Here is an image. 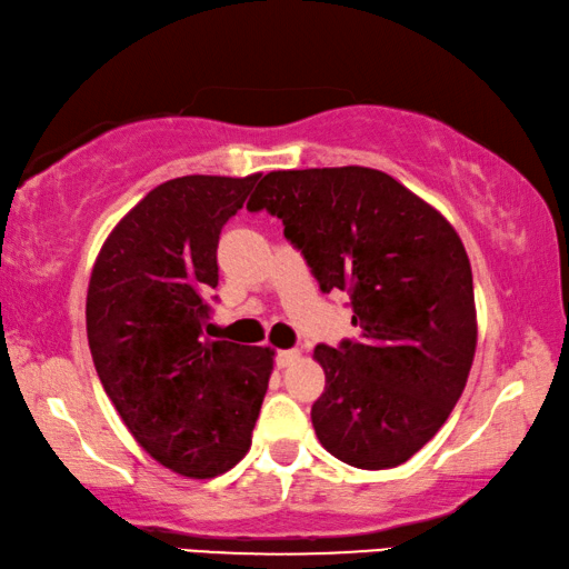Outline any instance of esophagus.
<instances>
[{"label": "esophagus", "instance_id": "34e87169", "mask_svg": "<svg viewBox=\"0 0 569 569\" xmlns=\"http://www.w3.org/2000/svg\"><path fill=\"white\" fill-rule=\"evenodd\" d=\"M299 359H301V351H299V349H283V351H278V367H281V369L296 365V362H299Z\"/></svg>", "mask_w": 569, "mask_h": 569}]
</instances>
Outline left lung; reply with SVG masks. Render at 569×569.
I'll list each match as a JSON object with an SVG mask.
<instances>
[{
  "mask_svg": "<svg viewBox=\"0 0 569 569\" xmlns=\"http://www.w3.org/2000/svg\"><path fill=\"white\" fill-rule=\"evenodd\" d=\"M248 210L283 220L323 293H351L359 339L313 349L327 375L311 408L319 443L365 471L405 463L456 408L479 339L453 224L369 167L268 171Z\"/></svg>",
  "mask_w": 569,
  "mask_h": 569,
  "instance_id": "1",
  "label": "left lung"
}]
</instances>
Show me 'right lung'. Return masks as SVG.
<instances>
[{
  "instance_id": "1",
  "label": "right lung",
  "mask_w": 569,
  "mask_h": 569,
  "mask_svg": "<svg viewBox=\"0 0 569 569\" xmlns=\"http://www.w3.org/2000/svg\"><path fill=\"white\" fill-rule=\"evenodd\" d=\"M260 174H189L123 214L98 252L86 327L96 372L147 453L214 479L250 450L276 351L202 333L222 224Z\"/></svg>"
}]
</instances>
